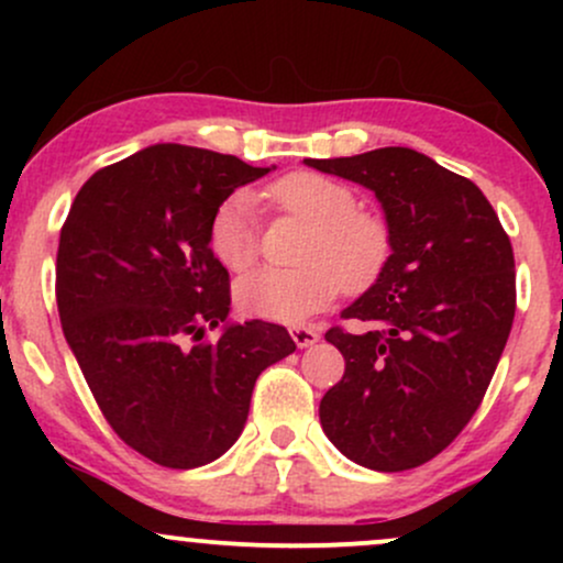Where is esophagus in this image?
Segmentation results:
<instances>
[{
    "mask_svg": "<svg viewBox=\"0 0 563 563\" xmlns=\"http://www.w3.org/2000/svg\"><path fill=\"white\" fill-rule=\"evenodd\" d=\"M290 339L296 341V346H299V349H307V346L318 344L320 333L312 331V328H307V325H294V328H290Z\"/></svg>",
    "mask_w": 563,
    "mask_h": 563,
    "instance_id": "34e87169",
    "label": "esophagus"
}]
</instances>
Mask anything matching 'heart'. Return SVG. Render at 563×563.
<instances>
[{"label": "heart", "instance_id": "1", "mask_svg": "<svg viewBox=\"0 0 563 563\" xmlns=\"http://www.w3.org/2000/svg\"><path fill=\"white\" fill-rule=\"evenodd\" d=\"M269 203L283 214L312 224L296 269L264 267L235 286L245 314L275 322H303L325 309L339 290L365 288L389 260V228L376 214L357 211V192L318 172L286 174L267 187ZM209 249L232 273H243L262 254L256 198L238 190L219 203L209 224Z\"/></svg>", "mask_w": 563, "mask_h": 563}]
</instances>
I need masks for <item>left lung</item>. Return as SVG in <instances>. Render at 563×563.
<instances>
[{
	"label": "left lung",
	"mask_w": 563,
	"mask_h": 563,
	"mask_svg": "<svg viewBox=\"0 0 563 563\" xmlns=\"http://www.w3.org/2000/svg\"><path fill=\"white\" fill-rule=\"evenodd\" d=\"M303 164L376 192L391 245L341 312L357 331L325 333L346 371L322 397V431L365 468L423 466L493 380L516 312L514 249L479 187L410 147Z\"/></svg>",
	"instance_id": "obj_1"
}]
</instances>
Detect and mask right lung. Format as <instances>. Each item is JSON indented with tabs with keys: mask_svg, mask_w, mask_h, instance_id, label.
<instances>
[{
	"mask_svg": "<svg viewBox=\"0 0 563 563\" xmlns=\"http://www.w3.org/2000/svg\"><path fill=\"white\" fill-rule=\"evenodd\" d=\"M273 169L174 142L142 147L84 183L60 230L70 352L111 429L158 466L224 455L260 373L296 349L275 322L228 320L230 275L209 249L219 203ZM217 324L223 335L206 345Z\"/></svg>",
	"mask_w": 563,
	"mask_h": 563,
	"instance_id": "add662e5",
	"label": "right lung"
}]
</instances>
